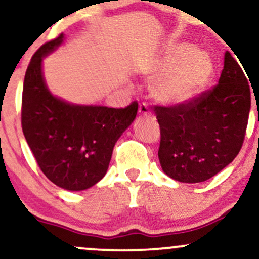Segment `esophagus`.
<instances>
[{
	"label": "esophagus",
	"mask_w": 259,
	"mask_h": 259,
	"mask_svg": "<svg viewBox=\"0 0 259 259\" xmlns=\"http://www.w3.org/2000/svg\"><path fill=\"white\" fill-rule=\"evenodd\" d=\"M139 114L142 115V117H146V115L151 114L150 108H148L146 103H141V105L139 106Z\"/></svg>",
	"instance_id": "34e87169"
}]
</instances>
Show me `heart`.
<instances>
[{"instance_id": "1", "label": "heart", "mask_w": 259, "mask_h": 259, "mask_svg": "<svg viewBox=\"0 0 259 259\" xmlns=\"http://www.w3.org/2000/svg\"><path fill=\"white\" fill-rule=\"evenodd\" d=\"M164 70L153 81L152 92L160 102L181 105L200 94L213 74V64L204 52L186 44L168 47L159 63Z\"/></svg>"}]
</instances>
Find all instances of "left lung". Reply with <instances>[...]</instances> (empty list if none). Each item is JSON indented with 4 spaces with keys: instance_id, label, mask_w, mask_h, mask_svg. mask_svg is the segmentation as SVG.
<instances>
[{
    "instance_id": "1",
    "label": "left lung",
    "mask_w": 259,
    "mask_h": 259,
    "mask_svg": "<svg viewBox=\"0 0 259 259\" xmlns=\"http://www.w3.org/2000/svg\"><path fill=\"white\" fill-rule=\"evenodd\" d=\"M248 80L227 52L218 84L210 90L181 105L154 106L160 129L158 158L168 177L202 183L233 162L248 123Z\"/></svg>"
}]
</instances>
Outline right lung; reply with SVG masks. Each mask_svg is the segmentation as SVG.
I'll use <instances>...</instances> for the list:
<instances>
[{
	"mask_svg": "<svg viewBox=\"0 0 259 259\" xmlns=\"http://www.w3.org/2000/svg\"><path fill=\"white\" fill-rule=\"evenodd\" d=\"M63 42V34L44 44L26 69L22 129L37 165L53 184L81 191L105 177L117 140L135 119L138 102L125 108L70 105L45 84L42 58Z\"/></svg>",
	"mask_w": 259,
	"mask_h": 259,
	"instance_id": "add662e5",
	"label": "right lung"
}]
</instances>
